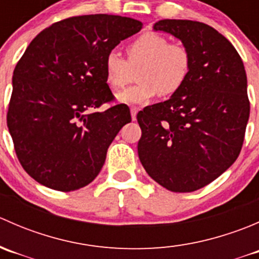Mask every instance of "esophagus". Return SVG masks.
<instances>
[{"mask_svg":"<svg viewBox=\"0 0 259 259\" xmlns=\"http://www.w3.org/2000/svg\"><path fill=\"white\" fill-rule=\"evenodd\" d=\"M130 113H132V119H133V120H137L138 109L134 108V106H132V108H130Z\"/></svg>","mask_w":259,"mask_h":259,"instance_id":"obj_1","label":"esophagus"}]
</instances>
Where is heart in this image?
<instances>
[{
    "mask_svg": "<svg viewBox=\"0 0 259 259\" xmlns=\"http://www.w3.org/2000/svg\"><path fill=\"white\" fill-rule=\"evenodd\" d=\"M126 60L117 52L106 55L104 62L106 82L119 91L129 85L139 69V82L117 96L121 103L145 104L153 98H170L184 86L192 69V55L185 45L169 42L155 32L138 36L126 46Z\"/></svg>",
    "mask_w": 259,
    "mask_h": 259,
    "instance_id": "heart-1",
    "label": "heart"
}]
</instances>
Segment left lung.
Here are the masks:
<instances>
[{"instance_id":"8db88e82","label":"left lung","mask_w":259,"mask_h":259,"mask_svg":"<svg viewBox=\"0 0 259 259\" xmlns=\"http://www.w3.org/2000/svg\"><path fill=\"white\" fill-rule=\"evenodd\" d=\"M154 30L187 46L192 69L176 95L138 113V154L161 187L194 192L223 174L241 153L250 110L247 75L234 46L205 23L161 20Z\"/></svg>"}]
</instances>
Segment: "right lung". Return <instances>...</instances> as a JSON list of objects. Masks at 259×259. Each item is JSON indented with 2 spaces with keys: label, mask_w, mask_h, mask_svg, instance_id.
Returning <instances> with one entry per match:
<instances>
[{
  "label": "right lung",
  "mask_w": 259,
  "mask_h": 259,
  "mask_svg": "<svg viewBox=\"0 0 259 259\" xmlns=\"http://www.w3.org/2000/svg\"><path fill=\"white\" fill-rule=\"evenodd\" d=\"M140 21L114 15L65 18L41 31L18 60L7 126L26 173L45 187L72 192L100 173L109 145L132 121L115 104L104 62Z\"/></svg>",
  "instance_id": "1"
}]
</instances>
